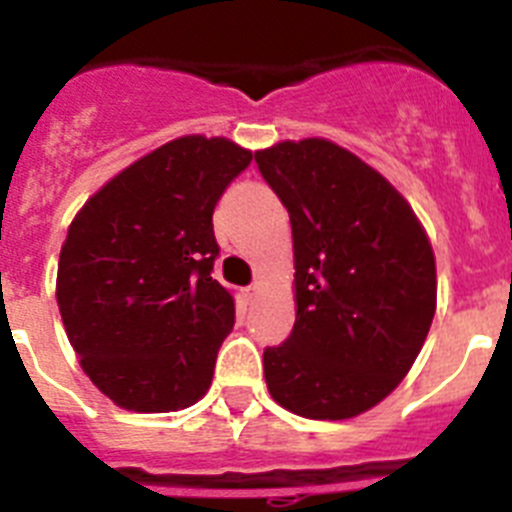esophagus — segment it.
Masks as SVG:
<instances>
[{
  "mask_svg": "<svg viewBox=\"0 0 512 512\" xmlns=\"http://www.w3.org/2000/svg\"><path fill=\"white\" fill-rule=\"evenodd\" d=\"M259 292H261V284L259 282H253V284H248L246 287V297L248 300H256V297H259Z\"/></svg>",
  "mask_w": 512,
  "mask_h": 512,
  "instance_id": "1",
  "label": "esophagus"
}]
</instances>
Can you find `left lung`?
Returning <instances> with one entry per match:
<instances>
[{
    "label": "left lung",
    "instance_id": "8db88e82",
    "mask_svg": "<svg viewBox=\"0 0 512 512\" xmlns=\"http://www.w3.org/2000/svg\"><path fill=\"white\" fill-rule=\"evenodd\" d=\"M256 164L295 246L297 320L264 351L266 387L302 418H354L405 379L428 336V235L379 171L330 140H284L256 151Z\"/></svg>",
    "mask_w": 512,
    "mask_h": 512
}]
</instances>
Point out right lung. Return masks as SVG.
Wrapping results in <instances>:
<instances>
[{
	"label": "right lung",
	"mask_w": 512,
	"mask_h": 512,
	"mask_svg": "<svg viewBox=\"0 0 512 512\" xmlns=\"http://www.w3.org/2000/svg\"><path fill=\"white\" fill-rule=\"evenodd\" d=\"M251 151L184 135L120 171L76 212L56 300L81 369L135 413L184 410L210 390L235 323L212 279V212Z\"/></svg>",
	"instance_id": "add662e5"
}]
</instances>
